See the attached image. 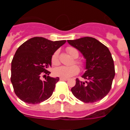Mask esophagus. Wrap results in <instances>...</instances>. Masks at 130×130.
I'll return each instance as SVG.
<instances>
[{
	"mask_svg": "<svg viewBox=\"0 0 130 130\" xmlns=\"http://www.w3.org/2000/svg\"><path fill=\"white\" fill-rule=\"evenodd\" d=\"M60 80H61V81H68V78L60 77Z\"/></svg>",
	"mask_w": 130,
	"mask_h": 130,
	"instance_id": "1",
	"label": "esophagus"
}]
</instances>
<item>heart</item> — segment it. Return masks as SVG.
<instances>
[{
    "instance_id": "obj_1",
    "label": "heart",
    "mask_w": 130,
    "mask_h": 130,
    "mask_svg": "<svg viewBox=\"0 0 130 130\" xmlns=\"http://www.w3.org/2000/svg\"><path fill=\"white\" fill-rule=\"evenodd\" d=\"M66 50H67V52L74 58H76L79 57V52H78L77 49H76L75 48L72 47H68ZM74 62L77 64L79 66H82L83 64L80 60L77 59L74 60ZM51 63L55 66L59 64L58 51H56L53 54L52 57H51ZM78 72H79V68L75 65H72V66H60L55 68L53 70V73L55 75L64 78L71 77L73 75H76Z\"/></svg>"
}]
</instances>
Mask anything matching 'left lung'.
I'll use <instances>...</instances> for the list:
<instances>
[{
  "mask_svg": "<svg viewBox=\"0 0 130 130\" xmlns=\"http://www.w3.org/2000/svg\"><path fill=\"white\" fill-rule=\"evenodd\" d=\"M86 58V71L82 77L85 82L76 79L71 91L79 100L94 103L101 100L109 92L115 75L114 61L105 45L92 37L68 40Z\"/></svg>",
  "mask_w": 130,
  "mask_h": 130,
  "instance_id": "1",
  "label": "left lung"
}]
</instances>
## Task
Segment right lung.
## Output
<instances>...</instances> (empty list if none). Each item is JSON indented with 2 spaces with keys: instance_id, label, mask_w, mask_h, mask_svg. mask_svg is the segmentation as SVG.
I'll return each mask as SVG.
<instances>
[{
  "instance_id": "add662e5",
  "label": "right lung",
  "mask_w": 130,
  "mask_h": 130,
  "mask_svg": "<svg viewBox=\"0 0 130 130\" xmlns=\"http://www.w3.org/2000/svg\"><path fill=\"white\" fill-rule=\"evenodd\" d=\"M66 42L34 37L19 47L11 61V82L21 100L36 104L51 97L59 78L47 76L42 81L40 77L50 74L47 68L53 54Z\"/></svg>"
}]
</instances>
